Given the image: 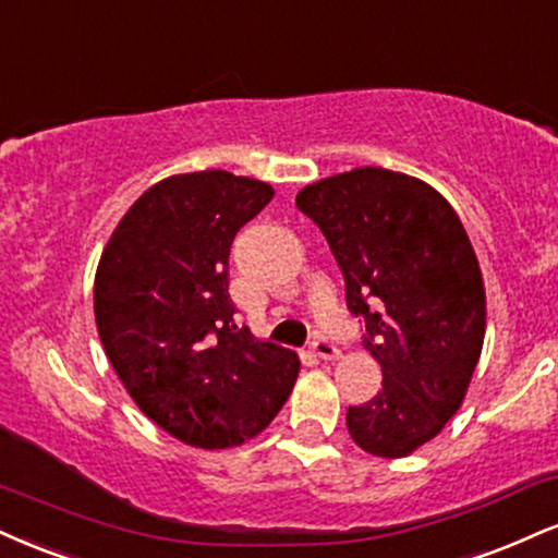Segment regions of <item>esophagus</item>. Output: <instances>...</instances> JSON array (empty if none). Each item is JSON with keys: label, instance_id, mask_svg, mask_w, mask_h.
<instances>
[{"label": "esophagus", "instance_id": "1", "mask_svg": "<svg viewBox=\"0 0 558 558\" xmlns=\"http://www.w3.org/2000/svg\"><path fill=\"white\" fill-rule=\"evenodd\" d=\"M312 353L314 355H319V359H325V361H335V359H340V351L338 348H335L332 343H327V340H314L312 343Z\"/></svg>", "mask_w": 558, "mask_h": 558}]
</instances>
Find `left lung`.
I'll list each match as a JSON object with an SVG mask.
<instances>
[{"label":"left lung","mask_w":558,"mask_h":558,"mask_svg":"<svg viewBox=\"0 0 558 558\" xmlns=\"http://www.w3.org/2000/svg\"><path fill=\"white\" fill-rule=\"evenodd\" d=\"M296 207L325 233L364 319L381 389L345 413L353 441L405 458L458 413L481 359L486 291L458 213L426 181L353 169L299 192Z\"/></svg>","instance_id":"8db88e82"}]
</instances>
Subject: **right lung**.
<instances>
[{
    "instance_id": "add662e5",
    "label": "right lung",
    "mask_w": 558,
    "mask_h": 558,
    "mask_svg": "<svg viewBox=\"0 0 558 558\" xmlns=\"http://www.w3.org/2000/svg\"><path fill=\"white\" fill-rule=\"evenodd\" d=\"M272 194L228 171L169 177L100 254L93 308L113 372L147 418L192 447L244 445L296 385L299 355L236 327L228 296L233 236Z\"/></svg>"
}]
</instances>
